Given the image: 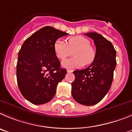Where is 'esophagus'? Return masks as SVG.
Wrapping results in <instances>:
<instances>
[{
  "label": "esophagus",
  "instance_id": "obj_1",
  "mask_svg": "<svg viewBox=\"0 0 132 132\" xmlns=\"http://www.w3.org/2000/svg\"><path fill=\"white\" fill-rule=\"evenodd\" d=\"M73 72V70H70V69H68L67 70V72H68V73H70V72Z\"/></svg>",
  "mask_w": 132,
  "mask_h": 132
}]
</instances>
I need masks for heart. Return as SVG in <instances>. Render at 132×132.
Listing matches in <instances>:
<instances>
[{"label":"heart","mask_w":132,"mask_h":132,"mask_svg":"<svg viewBox=\"0 0 132 132\" xmlns=\"http://www.w3.org/2000/svg\"><path fill=\"white\" fill-rule=\"evenodd\" d=\"M54 51L56 57L64 60L73 51L74 57L62 62V66L66 68H77L89 65L95 59V50L90 46V42L82 36H73L68 38L66 43L58 39L54 43Z\"/></svg>","instance_id":"obj_1"}]
</instances>
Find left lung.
<instances>
[{
    "instance_id": "1",
    "label": "left lung",
    "mask_w": 132,
    "mask_h": 132,
    "mask_svg": "<svg viewBox=\"0 0 132 132\" xmlns=\"http://www.w3.org/2000/svg\"><path fill=\"white\" fill-rule=\"evenodd\" d=\"M94 41L96 56L88 68L75 70L72 95L78 103L86 106L97 104L110 89L116 65V50L112 44L95 32L85 34Z\"/></svg>"
}]
</instances>
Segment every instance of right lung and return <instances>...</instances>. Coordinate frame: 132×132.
I'll return each mask as SVG.
<instances>
[{"instance_id": "add662e5", "label": "right lung", "mask_w": 132, "mask_h": 132, "mask_svg": "<svg viewBox=\"0 0 132 132\" xmlns=\"http://www.w3.org/2000/svg\"><path fill=\"white\" fill-rule=\"evenodd\" d=\"M66 32L46 26L32 34L18 53L16 76L19 89L34 104H43L54 97L58 84L67 71L60 68L54 51V43Z\"/></svg>"}]
</instances>
